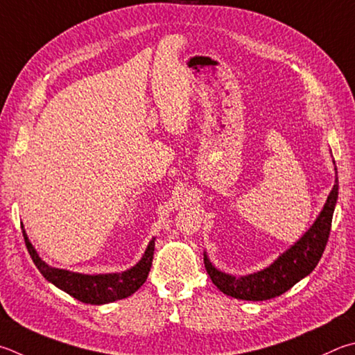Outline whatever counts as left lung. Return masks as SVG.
Listing matches in <instances>:
<instances>
[{
    "mask_svg": "<svg viewBox=\"0 0 355 355\" xmlns=\"http://www.w3.org/2000/svg\"><path fill=\"white\" fill-rule=\"evenodd\" d=\"M335 164V161H334ZM337 171V169H335ZM338 198V177L321 209L317 220L313 222L306 234L284 251L272 266L247 276H233L217 270L203 254L205 268L214 286L225 295L245 301H266L287 292L296 282L306 278L317 267L323 256L327 239H329L332 216Z\"/></svg>",
    "mask_w": 355,
    "mask_h": 355,
    "instance_id": "left-lung-1",
    "label": "left lung"
}]
</instances>
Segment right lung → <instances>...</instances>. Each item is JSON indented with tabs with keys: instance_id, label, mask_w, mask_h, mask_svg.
I'll list each match as a JSON object with an SVG mask.
<instances>
[{
	"instance_id": "obj_1",
	"label": "right lung",
	"mask_w": 355,
	"mask_h": 355,
	"mask_svg": "<svg viewBox=\"0 0 355 355\" xmlns=\"http://www.w3.org/2000/svg\"><path fill=\"white\" fill-rule=\"evenodd\" d=\"M23 236L26 247H28L29 254L34 261L35 267L38 268L44 278L53 282L55 287H59L63 292L79 300L85 304H107L118 300H124L127 296L133 295L137 290L144 284L147 275L150 272L153 251H155V237L147 245L141 261L137 266L125 270L121 273H104V275H83L69 272V270L55 268L48 266L46 262L42 261L35 248L29 242V237L21 225Z\"/></svg>"
}]
</instances>
